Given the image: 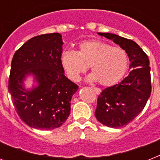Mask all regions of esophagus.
Wrapping results in <instances>:
<instances>
[{"instance_id": "1", "label": "esophagus", "mask_w": 160, "mask_h": 160, "mask_svg": "<svg viewBox=\"0 0 160 160\" xmlns=\"http://www.w3.org/2000/svg\"><path fill=\"white\" fill-rule=\"evenodd\" d=\"M92 90L95 91V93L96 94V95H100V92H101V90L99 89V88H95V87H93L92 88Z\"/></svg>"}]
</instances>
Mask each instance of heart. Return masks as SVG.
Returning a JSON list of instances; mask_svg holds the SVG:
<instances>
[{
  "label": "heart",
  "instance_id": "heart-1",
  "mask_svg": "<svg viewBox=\"0 0 160 160\" xmlns=\"http://www.w3.org/2000/svg\"><path fill=\"white\" fill-rule=\"evenodd\" d=\"M128 55L124 49L113 47L97 40L80 42L77 51H66L60 57L63 70L70 80L78 82L90 66V81L98 80L103 86L115 85L124 76L128 67Z\"/></svg>",
  "mask_w": 160,
  "mask_h": 160
}]
</instances>
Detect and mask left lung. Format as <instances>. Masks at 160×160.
Wrapping results in <instances>:
<instances>
[{"label":"left lung","mask_w":160,"mask_h":160,"mask_svg":"<svg viewBox=\"0 0 160 160\" xmlns=\"http://www.w3.org/2000/svg\"><path fill=\"white\" fill-rule=\"evenodd\" d=\"M99 35L109 39L126 51L130 72L121 82L102 90L98 96L95 115L98 121L111 128H120L144 109L151 94L149 60L134 41L111 33Z\"/></svg>","instance_id":"obj_1"}]
</instances>
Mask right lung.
Segmentation results:
<instances>
[{"instance_id":"obj_1","label":"right lung","mask_w":160,"mask_h":160,"mask_svg":"<svg viewBox=\"0 0 160 160\" xmlns=\"http://www.w3.org/2000/svg\"><path fill=\"white\" fill-rule=\"evenodd\" d=\"M62 36L45 34L27 41L14 55L9 91L21 119L31 128L54 129L70 114V100L78 86L64 75L60 57ZM29 75L37 85L24 87Z\"/></svg>"}]
</instances>
